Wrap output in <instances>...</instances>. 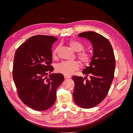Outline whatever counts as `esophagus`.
Wrapping results in <instances>:
<instances>
[{"label": "esophagus", "instance_id": "34e87169", "mask_svg": "<svg viewBox=\"0 0 133 133\" xmlns=\"http://www.w3.org/2000/svg\"><path fill=\"white\" fill-rule=\"evenodd\" d=\"M64 78H65V79L70 78H71V76H70V75H64Z\"/></svg>", "mask_w": 133, "mask_h": 133}]
</instances>
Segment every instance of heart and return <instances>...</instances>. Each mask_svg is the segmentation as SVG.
Masks as SVG:
<instances>
[{"label":"heart","mask_w":133,"mask_h":133,"mask_svg":"<svg viewBox=\"0 0 133 133\" xmlns=\"http://www.w3.org/2000/svg\"><path fill=\"white\" fill-rule=\"evenodd\" d=\"M69 44L74 51L78 52L77 57L79 60L84 64L89 63L92 59V55L89 51H81L84 49V45L76 40L71 39ZM59 49V46H57L54 49L53 53V58L57 57V53ZM80 67V63L77 60L74 61H63L58 64L56 66V70L58 73L65 75H70L73 72L78 70Z\"/></svg>","instance_id":"1"}]
</instances>
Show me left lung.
<instances>
[{"instance_id": "obj_1", "label": "left lung", "mask_w": 133, "mask_h": 133, "mask_svg": "<svg viewBox=\"0 0 133 133\" xmlns=\"http://www.w3.org/2000/svg\"><path fill=\"white\" fill-rule=\"evenodd\" d=\"M91 43L94 52L90 66L83 73L87 77L73 75L75 83L73 98L83 108H90L100 104L107 96L114 79L115 59L110 42L97 33L85 31L78 34Z\"/></svg>"}]
</instances>
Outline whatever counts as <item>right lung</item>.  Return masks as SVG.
Instances as JSON below:
<instances>
[{
  "mask_svg": "<svg viewBox=\"0 0 133 133\" xmlns=\"http://www.w3.org/2000/svg\"><path fill=\"white\" fill-rule=\"evenodd\" d=\"M53 36L37 35L20 45L15 51L13 78L19 98L37 111L48 109L55 103L57 88L64 81L62 74L46 75L53 71Z\"/></svg>",
  "mask_w": 133,
  "mask_h": 133,
  "instance_id": "1",
  "label": "right lung"
}]
</instances>
